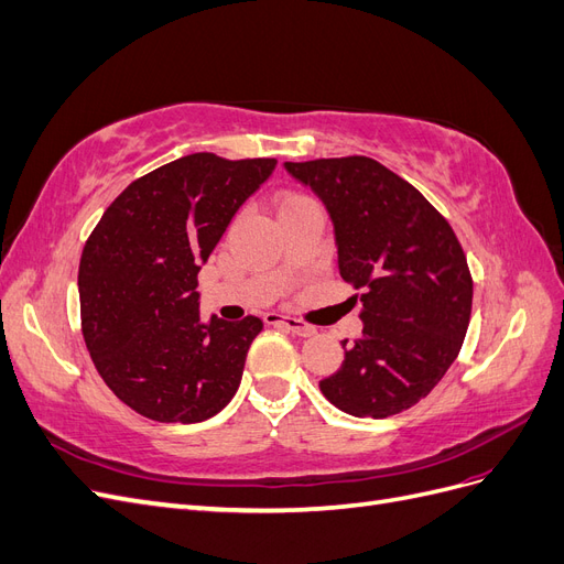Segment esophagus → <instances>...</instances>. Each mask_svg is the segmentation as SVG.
<instances>
[{"instance_id":"obj_1","label":"esophagus","mask_w":564,"mask_h":564,"mask_svg":"<svg viewBox=\"0 0 564 564\" xmlns=\"http://www.w3.org/2000/svg\"><path fill=\"white\" fill-rule=\"evenodd\" d=\"M263 319H265V324H282V327H286L289 332L296 334V336H303V338L315 334V327H313V324H305V322H301V319H296V317H286V315H278V313H268Z\"/></svg>"}]
</instances>
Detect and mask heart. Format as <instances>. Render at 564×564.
I'll return each instance as SVG.
<instances>
[{"mask_svg":"<svg viewBox=\"0 0 564 564\" xmlns=\"http://www.w3.org/2000/svg\"><path fill=\"white\" fill-rule=\"evenodd\" d=\"M292 199H299V197H284V202H282V204H286V202H292Z\"/></svg>","mask_w":564,"mask_h":564,"instance_id":"obj_1","label":"heart"}]
</instances>
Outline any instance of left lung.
Segmentation results:
<instances>
[{
  "label": "left lung",
  "mask_w": 564,
  "mask_h": 564,
  "mask_svg": "<svg viewBox=\"0 0 564 564\" xmlns=\"http://www.w3.org/2000/svg\"><path fill=\"white\" fill-rule=\"evenodd\" d=\"M334 224L340 278L362 294V338L322 395L352 416L414 406L464 346L473 278L452 226L412 183L371 158L284 162ZM357 296H352L357 301Z\"/></svg>",
  "instance_id": "1"
}]
</instances>
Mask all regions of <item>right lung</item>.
Returning <instances> with one entry per match:
<instances>
[{
  "label": "right lung",
  "mask_w": 564,
  "mask_h": 564,
  "mask_svg": "<svg viewBox=\"0 0 564 564\" xmlns=\"http://www.w3.org/2000/svg\"><path fill=\"white\" fill-rule=\"evenodd\" d=\"M275 164L214 152L169 162L135 178L84 245V344L100 379L141 416L207 421L240 388L263 322H202L197 272Z\"/></svg>",
  "instance_id": "1"
}]
</instances>
